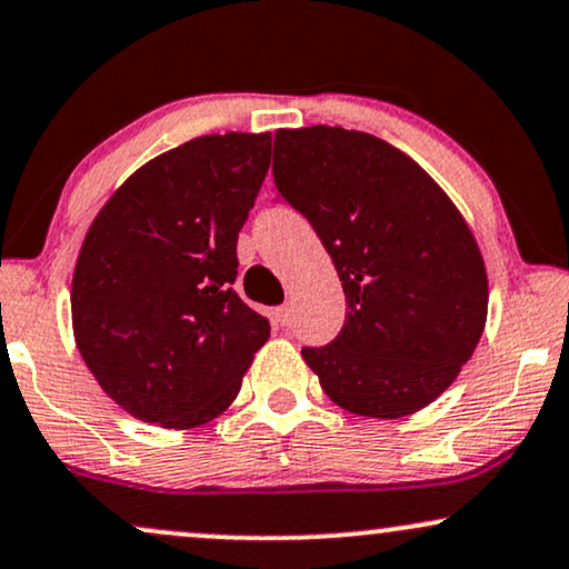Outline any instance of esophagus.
Wrapping results in <instances>:
<instances>
[{"mask_svg": "<svg viewBox=\"0 0 569 569\" xmlns=\"http://www.w3.org/2000/svg\"><path fill=\"white\" fill-rule=\"evenodd\" d=\"M276 320H278L280 326H289V320H291V307H289V305L276 307Z\"/></svg>", "mask_w": 569, "mask_h": 569, "instance_id": "1", "label": "esophagus"}]
</instances>
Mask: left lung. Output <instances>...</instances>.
<instances>
[{
    "instance_id": "obj_1",
    "label": "left lung",
    "mask_w": 569,
    "mask_h": 569,
    "mask_svg": "<svg viewBox=\"0 0 569 569\" xmlns=\"http://www.w3.org/2000/svg\"><path fill=\"white\" fill-rule=\"evenodd\" d=\"M276 156L278 193L310 219L347 297L341 333L302 350L305 362L350 413L427 408L488 320V270L467 219L410 156L358 129H278Z\"/></svg>"
}]
</instances>
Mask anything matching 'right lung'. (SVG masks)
<instances>
[{
  "mask_svg": "<svg viewBox=\"0 0 569 569\" xmlns=\"http://www.w3.org/2000/svg\"><path fill=\"white\" fill-rule=\"evenodd\" d=\"M270 148V132L196 137L142 163L89 224L73 267V339L134 419L163 429L217 419L270 339L232 289Z\"/></svg>",
  "mask_w": 569,
  "mask_h": 569,
  "instance_id": "add662e5",
  "label": "right lung"
}]
</instances>
